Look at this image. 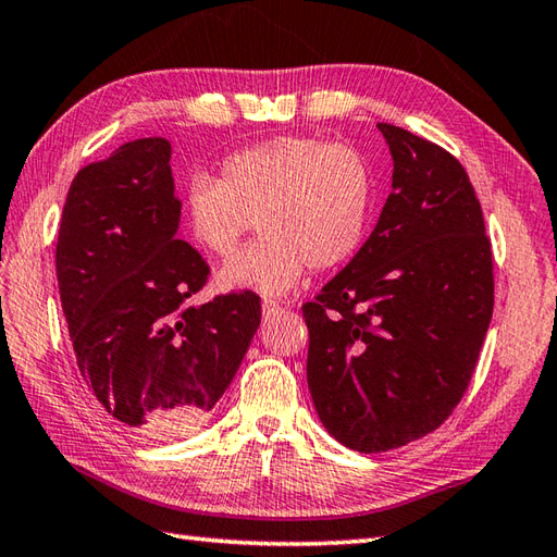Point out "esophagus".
I'll return each instance as SVG.
<instances>
[{"mask_svg": "<svg viewBox=\"0 0 557 557\" xmlns=\"http://www.w3.org/2000/svg\"><path fill=\"white\" fill-rule=\"evenodd\" d=\"M278 310H281V305L276 300H269V298L262 300V314L264 317H274Z\"/></svg>", "mask_w": 557, "mask_h": 557, "instance_id": "obj_1", "label": "esophagus"}]
</instances>
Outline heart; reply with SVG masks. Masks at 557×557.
Wrapping results in <instances>:
<instances>
[{
	"label": "heart",
	"mask_w": 557,
	"mask_h": 557,
	"mask_svg": "<svg viewBox=\"0 0 557 557\" xmlns=\"http://www.w3.org/2000/svg\"><path fill=\"white\" fill-rule=\"evenodd\" d=\"M374 200L367 157L345 143L283 135L233 152L219 181L197 174L185 188V226L205 252L236 255L247 233L252 247L219 271L224 290L283 295L307 267L331 269L360 247Z\"/></svg>",
	"instance_id": "heart-1"
}]
</instances>
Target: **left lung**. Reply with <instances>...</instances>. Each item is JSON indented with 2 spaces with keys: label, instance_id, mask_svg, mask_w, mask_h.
<instances>
[{
  "label": "left lung",
  "instance_id": "8db88e82",
  "mask_svg": "<svg viewBox=\"0 0 557 557\" xmlns=\"http://www.w3.org/2000/svg\"><path fill=\"white\" fill-rule=\"evenodd\" d=\"M393 190L350 264L312 302L307 383L343 446L383 453L453 414L493 314V255L467 171L441 145L379 123Z\"/></svg>",
  "mask_w": 557,
  "mask_h": 557
}]
</instances>
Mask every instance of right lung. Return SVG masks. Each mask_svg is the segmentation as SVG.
I'll return each mask as SVG.
<instances>
[{
	"instance_id": "1",
	"label": "right lung",
	"mask_w": 557,
	"mask_h": 557,
	"mask_svg": "<svg viewBox=\"0 0 557 557\" xmlns=\"http://www.w3.org/2000/svg\"><path fill=\"white\" fill-rule=\"evenodd\" d=\"M181 200L164 138L123 143L73 178L57 240L61 310L92 400L133 434L200 426L236 376L259 295L195 305L209 264L178 240Z\"/></svg>"
}]
</instances>
